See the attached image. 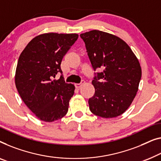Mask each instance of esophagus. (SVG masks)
Masks as SVG:
<instances>
[{
    "instance_id": "34e87169",
    "label": "esophagus",
    "mask_w": 161,
    "mask_h": 161,
    "mask_svg": "<svg viewBox=\"0 0 161 161\" xmlns=\"http://www.w3.org/2000/svg\"><path fill=\"white\" fill-rule=\"evenodd\" d=\"M84 83H85V81L84 80H82V81H81V83H75V87L77 88H80L81 86L84 84Z\"/></svg>"
}]
</instances>
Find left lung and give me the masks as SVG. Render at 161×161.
Listing matches in <instances>:
<instances>
[{
	"mask_svg": "<svg viewBox=\"0 0 161 161\" xmlns=\"http://www.w3.org/2000/svg\"><path fill=\"white\" fill-rule=\"evenodd\" d=\"M95 70L103 69L92 80L95 93L88 99L94 115L113 118L131 105L139 89L140 64L125 42L115 35L94 30L80 34Z\"/></svg>",
	"mask_w": 161,
	"mask_h": 161,
	"instance_id": "obj_1",
	"label": "left lung"
}]
</instances>
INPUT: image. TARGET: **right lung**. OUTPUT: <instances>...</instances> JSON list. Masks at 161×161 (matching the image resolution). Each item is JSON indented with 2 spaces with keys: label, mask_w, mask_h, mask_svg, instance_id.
Returning a JSON list of instances; mask_svg holds the SVG:
<instances>
[{
  "label": "right lung",
  "mask_w": 161,
  "mask_h": 161,
  "mask_svg": "<svg viewBox=\"0 0 161 161\" xmlns=\"http://www.w3.org/2000/svg\"><path fill=\"white\" fill-rule=\"evenodd\" d=\"M78 38L76 33L48 32L35 37L19 57L15 85L21 98L38 119L45 122L61 119L68 111L75 86L64 82L60 64Z\"/></svg>",
  "instance_id": "right-lung-1"
}]
</instances>
